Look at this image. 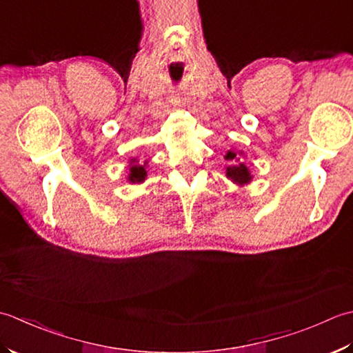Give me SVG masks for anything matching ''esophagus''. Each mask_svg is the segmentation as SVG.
I'll use <instances>...</instances> for the list:
<instances>
[{"mask_svg": "<svg viewBox=\"0 0 353 353\" xmlns=\"http://www.w3.org/2000/svg\"><path fill=\"white\" fill-rule=\"evenodd\" d=\"M172 105H174L175 108H183L184 106V100L179 97V96H174V97H172Z\"/></svg>", "mask_w": 353, "mask_h": 353, "instance_id": "esophagus-1", "label": "esophagus"}]
</instances>
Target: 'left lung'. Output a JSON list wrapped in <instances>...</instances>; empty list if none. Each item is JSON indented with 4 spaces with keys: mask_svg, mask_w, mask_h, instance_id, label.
<instances>
[{
    "mask_svg": "<svg viewBox=\"0 0 353 353\" xmlns=\"http://www.w3.org/2000/svg\"><path fill=\"white\" fill-rule=\"evenodd\" d=\"M239 155H241V152L237 154V152H234V150H228L225 155V160L232 164L227 168L225 175H227V178L232 179L234 184L243 185V184H248L251 179H253V175L250 174V170L245 164L239 161Z\"/></svg>",
    "mask_w": 353,
    "mask_h": 353,
    "instance_id": "8db88e82",
    "label": "left lung"
}]
</instances>
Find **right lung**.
<instances>
[{
  "instance_id": "add662e5",
  "label": "right lung",
  "mask_w": 353,
  "mask_h": 353,
  "mask_svg": "<svg viewBox=\"0 0 353 353\" xmlns=\"http://www.w3.org/2000/svg\"><path fill=\"white\" fill-rule=\"evenodd\" d=\"M146 166H148V163H145V164H139V161H137L135 158H132V160H131V164H129V175H128L129 183H132V184H140V183L145 181L146 176H148Z\"/></svg>"
}]
</instances>
